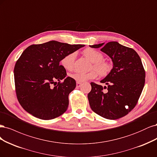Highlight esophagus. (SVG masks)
I'll use <instances>...</instances> for the list:
<instances>
[{
    "instance_id": "1",
    "label": "esophagus",
    "mask_w": 157,
    "mask_h": 157,
    "mask_svg": "<svg viewBox=\"0 0 157 157\" xmlns=\"http://www.w3.org/2000/svg\"><path fill=\"white\" fill-rule=\"evenodd\" d=\"M82 83L78 82H77V83H76V87H80L81 86H82Z\"/></svg>"
}]
</instances>
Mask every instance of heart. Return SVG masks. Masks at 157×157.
I'll use <instances>...</instances> for the list:
<instances>
[{"label": "heart", "mask_w": 157, "mask_h": 157, "mask_svg": "<svg viewBox=\"0 0 157 157\" xmlns=\"http://www.w3.org/2000/svg\"><path fill=\"white\" fill-rule=\"evenodd\" d=\"M83 54L93 65L90 68H94L88 72H76L70 75V77L78 82H83L89 79H93L97 77L98 74L101 77H106L112 72L113 66L109 61L103 60L104 56L100 52L93 48H86L83 51ZM75 53H70L67 54L60 60L63 67L68 71H72L74 68Z\"/></svg>", "instance_id": "heart-1"}]
</instances>
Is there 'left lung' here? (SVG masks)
Segmentation results:
<instances>
[{
	"instance_id": "left-lung-1",
	"label": "left lung",
	"mask_w": 157,
	"mask_h": 157,
	"mask_svg": "<svg viewBox=\"0 0 157 157\" xmlns=\"http://www.w3.org/2000/svg\"><path fill=\"white\" fill-rule=\"evenodd\" d=\"M90 47H102L101 51L113 63L112 72L100 82L107 87L90 83L92 89L88 94L90 108L105 119L123 117L134 108L144 87L145 72L141 59L134 49L117 42Z\"/></svg>"
}]
</instances>
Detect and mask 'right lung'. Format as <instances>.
Instances as JSON below:
<instances>
[{
	"mask_svg": "<svg viewBox=\"0 0 157 157\" xmlns=\"http://www.w3.org/2000/svg\"><path fill=\"white\" fill-rule=\"evenodd\" d=\"M84 45L57 41L33 44L22 53L14 67L15 88L23 108L43 120L59 117L67 111L68 95L76 86L67 76L61 59Z\"/></svg>",
	"mask_w": 157,
	"mask_h": 157,
	"instance_id": "obj_1",
	"label": "right lung"
}]
</instances>
